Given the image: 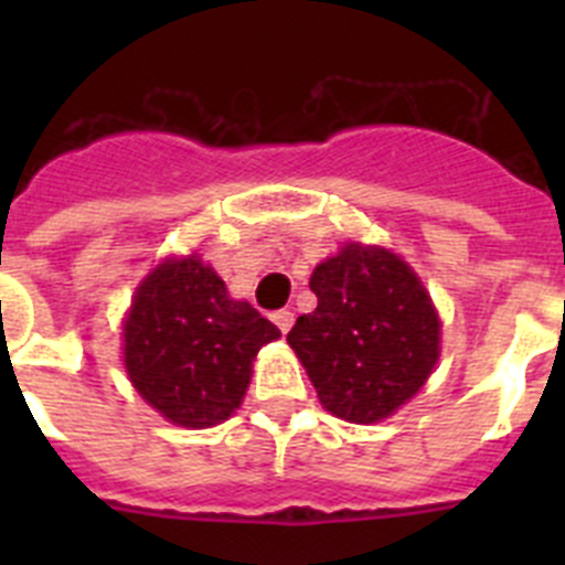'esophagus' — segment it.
Returning <instances> with one entry per match:
<instances>
[{"mask_svg": "<svg viewBox=\"0 0 565 565\" xmlns=\"http://www.w3.org/2000/svg\"><path fill=\"white\" fill-rule=\"evenodd\" d=\"M271 319H274V326H277L282 333L291 331V326H294V313L291 311H277Z\"/></svg>", "mask_w": 565, "mask_h": 565, "instance_id": "esophagus-1", "label": "esophagus"}]
</instances>
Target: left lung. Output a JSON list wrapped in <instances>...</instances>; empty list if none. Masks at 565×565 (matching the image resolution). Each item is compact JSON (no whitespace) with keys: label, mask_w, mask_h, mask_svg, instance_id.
I'll return each mask as SVG.
<instances>
[{"label":"left lung","mask_w":565,"mask_h":565,"mask_svg":"<svg viewBox=\"0 0 565 565\" xmlns=\"http://www.w3.org/2000/svg\"><path fill=\"white\" fill-rule=\"evenodd\" d=\"M317 308L288 333L328 413L353 424L393 416L438 362L441 322L398 254L348 243L311 274Z\"/></svg>","instance_id":"obj_1"}]
</instances>
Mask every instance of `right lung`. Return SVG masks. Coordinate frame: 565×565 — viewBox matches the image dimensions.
I'll use <instances>...</instances> for the list:
<instances>
[{"instance_id": "obj_1", "label": "right lung", "mask_w": 565, "mask_h": 565, "mask_svg": "<svg viewBox=\"0 0 565 565\" xmlns=\"http://www.w3.org/2000/svg\"><path fill=\"white\" fill-rule=\"evenodd\" d=\"M279 328L232 299L198 254L169 257L135 291L124 364L147 404L181 427H214L239 407L252 362Z\"/></svg>"}]
</instances>
